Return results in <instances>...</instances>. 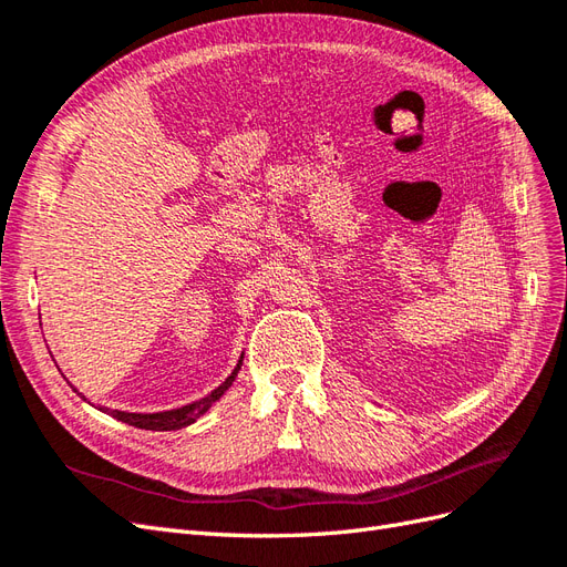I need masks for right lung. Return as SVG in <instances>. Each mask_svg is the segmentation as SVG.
<instances>
[{
	"label": "right lung",
	"mask_w": 567,
	"mask_h": 567,
	"mask_svg": "<svg viewBox=\"0 0 567 567\" xmlns=\"http://www.w3.org/2000/svg\"><path fill=\"white\" fill-rule=\"evenodd\" d=\"M241 364H244V354H241V359H238V364L234 367V371L225 379V383L217 385L210 394H205V398H200L192 404L167 409V411H156V414H134V411H117V409H109V406H101L99 411H104V414H109L117 421H123L127 425L142 427V431H161V433L163 431H179V427L196 423L205 414V411H208L221 398V394H225L231 388L238 371H241Z\"/></svg>",
	"instance_id": "obj_1"
}]
</instances>
